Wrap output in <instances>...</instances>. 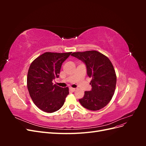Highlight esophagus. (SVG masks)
<instances>
[{"label": "esophagus", "mask_w": 146, "mask_h": 146, "mask_svg": "<svg viewBox=\"0 0 146 146\" xmlns=\"http://www.w3.org/2000/svg\"><path fill=\"white\" fill-rule=\"evenodd\" d=\"M69 90H70V91H76V88L70 87V88H69Z\"/></svg>", "instance_id": "obj_1"}]
</instances>
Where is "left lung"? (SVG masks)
Masks as SVG:
<instances>
[{
	"mask_svg": "<svg viewBox=\"0 0 146 146\" xmlns=\"http://www.w3.org/2000/svg\"><path fill=\"white\" fill-rule=\"evenodd\" d=\"M71 55L85 63L88 76L92 78L91 90L85 91L79 102L92 111L103 108L111 100L116 88V75L111 61L96 50L74 52Z\"/></svg>",
	"mask_w": 146,
	"mask_h": 146,
	"instance_id": "1",
	"label": "left lung"
}]
</instances>
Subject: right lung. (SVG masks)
Segmentation results:
<instances>
[{
  "label": "right lung",
  "instance_id": "1",
  "mask_svg": "<svg viewBox=\"0 0 146 146\" xmlns=\"http://www.w3.org/2000/svg\"><path fill=\"white\" fill-rule=\"evenodd\" d=\"M72 52H46L31 63L27 74V88L33 103L46 113L60 109L69 94V88L52 83L59 77L61 65Z\"/></svg>",
  "mask_w": 146,
  "mask_h": 146
}]
</instances>
